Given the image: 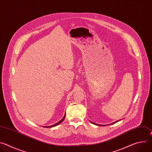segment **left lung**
Instances as JSON below:
<instances>
[{"instance_id": "8db88e82", "label": "left lung", "mask_w": 152, "mask_h": 152, "mask_svg": "<svg viewBox=\"0 0 152 152\" xmlns=\"http://www.w3.org/2000/svg\"><path fill=\"white\" fill-rule=\"evenodd\" d=\"M117 121H115V122H114V123H112V124H114V123H117Z\"/></svg>"}]
</instances>
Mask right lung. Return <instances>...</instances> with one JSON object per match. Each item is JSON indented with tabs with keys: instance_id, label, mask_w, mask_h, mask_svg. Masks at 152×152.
Instances as JSON below:
<instances>
[{
	"instance_id": "1",
	"label": "right lung",
	"mask_w": 152,
	"mask_h": 152,
	"mask_svg": "<svg viewBox=\"0 0 152 152\" xmlns=\"http://www.w3.org/2000/svg\"><path fill=\"white\" fill-rule=\"evenodd\" d=\"M66 114H65V115H64V117L61 119V120H60L59 121H58L57 123H56V124H53V125H52V126H46V127H55V126H56L58 125L59 124L61 123L64 121V120L65 117H66Z\"/></svg>"
}]
</instances>
